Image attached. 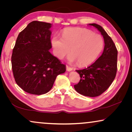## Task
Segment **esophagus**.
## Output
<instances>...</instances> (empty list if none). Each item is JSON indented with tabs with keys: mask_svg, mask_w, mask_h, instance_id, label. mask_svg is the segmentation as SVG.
Wrapping results in <instances>:
<instances>
[{
	"mask_svg": "<svg viewBox=\"0 0 132 132\" xmlns=\"http://www.w3.org/2000/svg\"><path fill=\"white\" fill-rule=\"evenodd\" d=\"M66 69L68 71H71V70H73V68H72L71 67H70V66L67 65H66Z\"/></svg>",
	"mask_w": 132,
	"mask_h": 132,
	"instance_id": "obj_1",
	"label": "esophagus"
}]
</instances>
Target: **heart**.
I'll return each mask as SVG.
<instances>
[{
  "label": "heart",
  "mask_w": 132,
  "mask_h": 132,
  "mask_svg": "<svg viewBox=\"0 0 132 132\" xmlns=\"http://www.w3.org/2000/svg\"><path fill=\"white\" fill-rule=\"evenodd\" d=\"M51 44L57 58L63 59L71 51L68 61L84 67L92 64L98 57L103 48L104 40L100 35L88 29L75 28L64 29L62 38L54 36Z\"/></svg>",
  "instance_id": "1"
}]
</instances>
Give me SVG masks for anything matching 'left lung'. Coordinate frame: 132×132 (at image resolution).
I'll return each instance as SVG.
<instances>
[{
  "label": "left lung",
  "instance_id": "left-lung-1",
  "mask_svg": "<svg viewBox=\"0 0 132 132\" xmlns=\"http://www.w3.org/2000/svg\"><path fill=\"white\" fill-rule=\"evenodd\" d=\"M89 24L101 32L104 38V50L94 63L85 69L76 70L80 79L74 87L80 94L94 97L103 93L114 80L117 71L118 51L112 39L102 26L95 23Z\"/></svg>",
  "mask_w": 132,
  "mask_h": 132
}]
</instances>
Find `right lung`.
Here are the masks:
<instances>
[{
    "label": "right lung",
    "mask_w": 132,
    "mask_h": 132,
    "mask_svg": "<svg viewBox=\"0 0 132 132\" xmlns=\"http://www.w3.org/2000/svg\"><path fill=\"white\" fill-rule=\"evenodd\" d=\"M50 23L33 21L18 35L11 56L17 84L25 92L41 95L52 89L66 67L52 55Z\"/></svg>",
    "instance_id": "1"
}]
</instances>
